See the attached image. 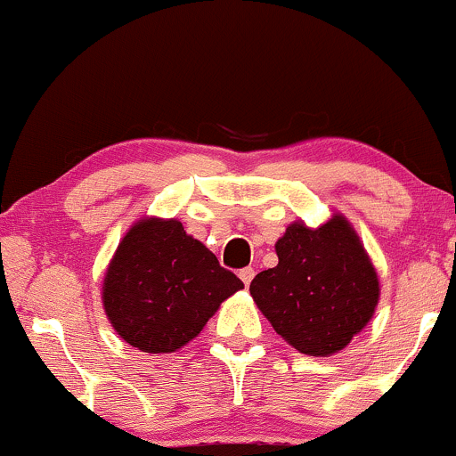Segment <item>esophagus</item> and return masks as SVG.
I'll return each mask as SVG.
<instances>
[{
	"label": "esophagus",
	"instance_id": "34e87169",
	"mask_svg": "<svg viewBox=\"0 0 456 456\" xmlns=\"http://www.w3.org/2000/svg\"><path fill=\"white\" fill-rule=\"evenodd\" d=\"M240 279H242V282L246 287L250 285V281H253V276H255V270L253 268H244V270H240Z\"/></svg>",
	"mask_w": 456,
	"mask_h": 456
}]
</instances>
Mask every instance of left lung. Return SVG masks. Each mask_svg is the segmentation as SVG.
<instances>
[{"instance_id": "8db88e82", "label": "left lung", "mask_w": 456, "mask_h": 456, "mask_svg": "<svg viewBox=\"0 0 456 456\" xmlns=\"http://www.w3.org/2000/svg\"><path fill=\"white\" fill-rule=\"evenodd\" d=\"M274 248L276 268L250 282L255 305L300 354H338L373 319L381 291L354 224L341 212L319 227L297 218Z\"/></svg>"}]
</instances>
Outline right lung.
Here are the masks:
<instances>
[{
	"label": "right lung",
	"instance_id": "1",
	"mask_svg": "<svg viewBox=\"0 0 456 456\" xmlns=\"http://www.w3.org/2000/svg\"><path fill=\"white\" fill-rule=\"evenodd\" d=\"M244 289L177 218L143 216L115 248L102 279L109 323L145 354L177 352L218 306Z\"/></svg>",
	"mask_w": 456,
	"mask_h": 456
}]
</instances>
